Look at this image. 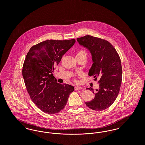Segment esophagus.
<instances>
[{
	"label": "esophagus",
	"mask_w": 145,
	"mask_h": 145,
	"mask_svg": "<svg viewBox=\"0 0 145 145\" xmlns=\"http://www.w3.org/2000/svg\"><path fill=\"white\" fill-rule=\"evenodd\" d=\"M74 89H75V90H80V89H82V88L79 87V86H76L74 88Z\"/></svg>",
	"instance_id": "esophagus-1"
}]
</instances>
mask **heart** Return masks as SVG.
<instances>
[{
	"instance_id": "1",
	"label": "heart",
	"mask_w": 145,
	"mask_h": 145,
	"mask_svg": "<svg viewBox=\"0 0 145 145\" xmlns=\"http://www.w3.org/2000/svg\"><path fill=\"white\" fill-rule=\"evenodd\" d=\"M83 56L87 57V53L85 50L80 49L76 52V57H80V56Z\"/></svg>"
}]
</instances>
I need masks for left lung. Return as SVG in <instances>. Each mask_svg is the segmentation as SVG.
Instances as JSON below:
<instances>
[{"instance_id": "left-lung-1", "label": "left lung", "mask_w": 145, "mask_h": 145, "mask_svg": "<svg viewBox=\"0 0 145 145\" xmlns=\"http://www.w3.org/2000/svg\"><path fill=\"white\" fill-rule=\"evenodd\" d=\"M79 44L89 49L92 56L93 64L89 75L94 80L99 79V88L95 98L86 105L92 110H104L114 103L120 92L122 78V69L120 56L109 41L91 35L76 39ZM93 91V88H88Z\"/></svg>"}]
</instances>
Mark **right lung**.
<instances>
[{"label":"right lung","instance_id":"1","mask_svg":"<svg viewBox=\"0 0 145 145\" xmlns=\"http://www.w3.org/2000/svg\"><path fill=\"white\" fill-rule=\"evenodd\" d=\"M75 39L48 40L29 49L23 66L25 87L34 103L43 112L57 114L65 108L74 87L56 82L52 72Z\"/></svg>","mask_w":145,"mask_h":145}]
</instances>
